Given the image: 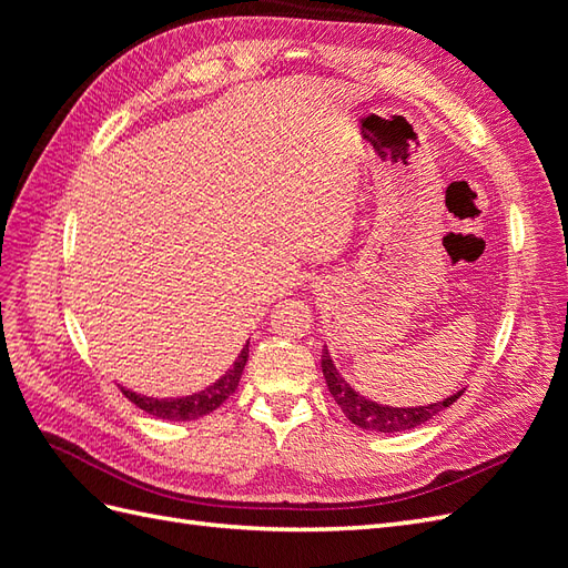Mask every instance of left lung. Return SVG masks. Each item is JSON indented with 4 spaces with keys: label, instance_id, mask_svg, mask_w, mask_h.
I'll list each match as a JSON object with an SVG mask.
<instances>
[{
    "label": "left lung",
    "instance_id": "obj_1",
    "mask_svg": "<svg viewBox=\"0 0 568 568\" xmlns=\"http://www.w3.org/2000/svg\"><path fill=\"white\" fill-rule=\"evenodd\" d=\"M322 372H324L326 386H329L332 398L336 400L343 415H346L355 426L367 428V432H384V434L407 432V428H415L432 417H436L438 412L450 407L464 393V390H459V393L450 395V398H445L443 403H434L428 407H384V405H376V403L363 398V395L351 388V384L336 372L326 348L322 353Z\"/></svg>",
    "mask_w": 568,
    "mask_h": 568
}]
</instances>
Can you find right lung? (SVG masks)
Segmentation results:
<instances>
[{"mask_svg":"<svg viewBox=\"0 0 568 568\" xmlns=\"http://www.w3.org/2000/svg\"><path fill=\"white\" fill-rule=\"evenodd\" d=\"M246 359H248V343H246V348L242 351V355L236 357L234 367L225 376H222L220 382H215L213 386H209L203 393L189 395V398L159 400V398H146V395H136V393L125 390V388H120V390H123V395H125L130 403H134L136 407L149 412V415L159 417V419H173V422L201 419L205 415H211L213 409H217L236 390L239 379H242V372L246 367Z\"/></svg>","mask_w":568,"mask_h":568,"instance_id":"1","label":"right lung"}]
</instances>
